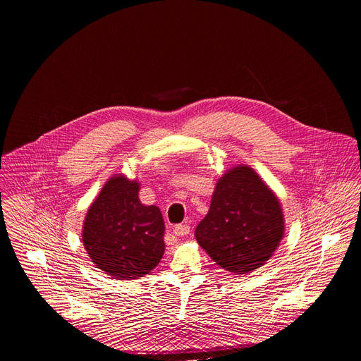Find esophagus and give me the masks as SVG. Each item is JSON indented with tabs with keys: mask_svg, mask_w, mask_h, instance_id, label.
<instances>
[{
	"mask_svg": "<svg viewBox=\"0 0 361 361\" xmlns=\"http://www.w3.org/2000/svg\"><path fill=\"white\" fill-rule=\"evenodd\" d=\"M189 231H190V227L186 226V224H178V226L173 228V233H175V235H178V237H185V235L189 234Z\"/></svg>",
	"mask_w": 361,
	"mask_h": 361,
	"instance_id": "esophagus-1",
	"label": "esophagus"
}]
</instances>
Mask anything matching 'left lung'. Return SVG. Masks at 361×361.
Wrapping results in <instances>:
<instances>
[{"label": "left lung", "mask_w": 361, "mask_h": 361, "mask_svg": "<svg viewBox=\"0 0 361 361\" xmlns=\"http://www.w3.org/2000/svg\"><path fill=\"white\" fill-rule=\"evenodd\" d=\"M285 234L279 198L247 164H237L215 185L209 211L195 237L227 271L247 274L266 264Z\"/></svg>", "instance_id": "left-lung-1"}]
</instances>
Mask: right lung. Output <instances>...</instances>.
I'll return each mask as SVG.
<instances>
[{"label":"right lung","mask_w":361,"mask_h":361,"mask_svg":"<svg viewBox=\"0 0 361 361\" xmlns=\"http://www.w3.org/2000/svg\"><path fill=\"white\" fill-rule=\"evenodd\" d=\"M140 183L114 175L91 204L82 227V243L91 262L118 281L149 274L164 253V223L156 205L138 198Z\"/></svg>","instance_id":"1"}]
</instances>
